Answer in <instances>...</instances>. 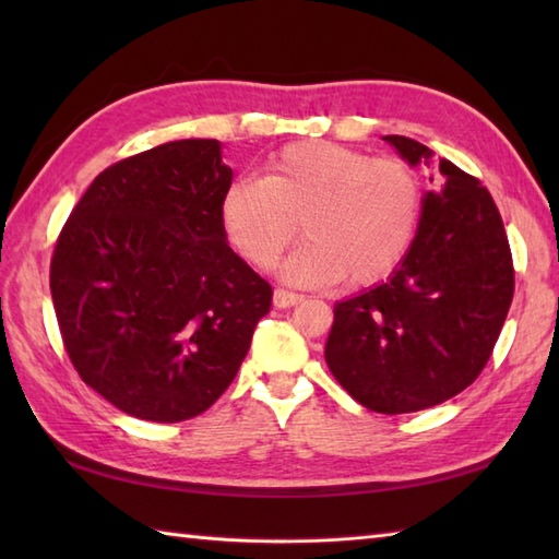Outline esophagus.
I'll list each match as a JSON object with an SVG mask.
<instances>
[{"label": "esophagus", "instance_id": "1", "mask_svg": "<svg viewBox=\"0 0 559 559\" xmlns=\"http://www.w3.org/2000/svg\"><path fill=\"white\" fill-rule=\"evenodd\" d=\"M302 300V295H298V293H290V290H286V288H276L273 290V305L276 307H293V305H298Z\"/></svg>", "mask_w": 559, "mask_h": 559}]
</instances>
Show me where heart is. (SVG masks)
<instances>
[{
    "label": "heart",
    "mask_w": 559,
    "mask_h": 559,
    "mask_svg": "<svg viewBox=\"0 0 559 559\" xmlns=\"http://www.w3.org/2000/svg\"><path fill=\"white\" fill-rule=\"evenodd\" d=\"M420 189L399 158H370L334 141H295L273 153L266 175L240 177L221 199L230 245L254 269H273L298 235L283 278L322 288L346 276L372 286L406 257L418 228Z\"/></svg>",
    "instance_id": "heart-1"
}]
</instances>
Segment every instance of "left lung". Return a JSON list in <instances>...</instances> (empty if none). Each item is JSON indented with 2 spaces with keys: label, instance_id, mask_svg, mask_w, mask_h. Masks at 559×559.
Wrapping results in <instances>:
<instances>
[{
  "label": "left lung",
  "instance_id": "obj_1",
  "mask_svg": "<svg viewBox=\"0 0 559 559\" xmlns=\"http://www.w3.org/2000/svg\"><path fill=\"white\" fill-rule=\"evenodd\" d=\"M430 168L418 233L394 273L336 302L324 358L374 413L437 406L476 382L514 298L512 249L488 189L408 136H384Z\"/></svg>",
  "mask_w": 559,
  "mask_h": 559
}]
</instances>
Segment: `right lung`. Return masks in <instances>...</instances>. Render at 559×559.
<instances>
[{"label":"right lung","mask_w":559,"mask_h":559,"mask_svg":"<svg viewBox=\"0 0 559 559\" xmlns=\"http://www.w3.org/2000/svg\"><path fill=\"white\" fill-rule=\"evenodd\" d=\"M230 182L216 139L170 141L103 170L57 237L50 290L69 360L134 418L211 408L269 312L271 286L223 230Z\"/></svg>","instance_id":"right-lung-1"}]
</instances>
